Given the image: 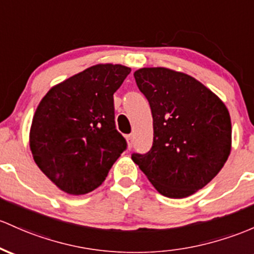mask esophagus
<instances>
[{
    "mask_svg": "<svg viewBox=\"0 0 254 254\" xmlns=\"http://www.w3.org/2000/svg\"><path fill=\"white\" fill-rule=\"evenodd\" d=\"M125 138H127V147H129V149L131 148L132 147V144H133V137H132V135H127L125 136Z\"/></svg>",
    "mask_w": 254,
    "mask_h": 254,
    "instance_id": "1",
    "label": "esophagus"
}]
</instances>
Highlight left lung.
Masks as SVG:
<instances>
[{
  "label": "left lung",
  "mask_w": 254,
  "mask_h": 254,
  "mask_svg": "<svg viewBox=\"0 0 254 254\" xmlns=\"http://www.w3.org/2000/svg\"><path fill=\"white\" fill-rule=\"evenodd\" d=\"M153 116V146L131 159L164 196L182 199L204 188L231 149L229 111L216 94L182 72L143 67L133 73Z\"/></svg>",
  "instance_id": "obj_1"
}]
</instances>
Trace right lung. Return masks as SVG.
Returning a JSON list of instances; mask_svg holds the SVG:
<instances>
[{
  "label": "right lung",
  "instance_id": "1",
  "mask_svg": "<svg viewBox=\"0 0 254 254\" xmlns=\"http://www.w3.org/2000/svg\"><path fill=\"white\" fill-rule=\"evenodd\" d=\"M131 68L99 64L67 78L41 100L30 148L41 171L72 195L93 191L127 149L116 129L113 94Z\"/></svg>",
  "mask_w": 254,
  "mask_h": 254
}]
</instances>
